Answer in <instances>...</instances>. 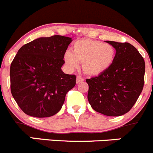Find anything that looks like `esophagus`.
Listing matches in <instances>:
<instances>
[{
	"label": "esophagus",
	"instance_id": "34e87169",
	"mask_svg": "<svg viewBox=\"0 0 153 153\" xmlns=\"http://www.w3.org/2000/svg\"><path fill=\"white\" fill-rule=\"evenodd\" d=\"M83 81H84V78H82V77L79 76V75H78V76L76 77V83L77 84L81 83V82H82Z\"/></svg>",
	"mask_w": 153,
	"mask_h": 153
}]
</instances>
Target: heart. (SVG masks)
<instances>
[{
    "mask_svg": "<svg viewBox=\"0 0 153 153\" xmlns=\"http://www.w3.org/2000/svg\"><path fill=\"white\" fill-rule=\"evenodd\" d=\"M115 51L108 43L92 39H80L72 46V53L65 51L63 60L66 68L73 71L82 63V69L89 76H98L112 66Z\"/></svg>",
    "mask_w": 153,
    "mask_h": 153,
    "instance_id": "1",
    "label": "heart"
}]
</instances>
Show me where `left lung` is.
<instances>
[{"mask_svg": "<svg viewBox=\"0 0 153 153\" xmlns=\"http://www.w3.org/2000/svg\"><path fill=\"white\" fill-rule=\"evenodd\" d=\"M116 51L112 66L98 77L87 79L88 99L93 109L107 116L131 110L143 91L145 62L129 43L106 41Z\"/></svg>", "mask_w": 153, "mask_h": 153, "instance_id": "8db88e82", "label": "left lung"}]
</instances>
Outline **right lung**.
Wrapping results in <instances>:
<instances>
[{
    "instance_id": "1",
    "label": "right lung",
    "mask_w": 153,
    "mask_h": 153,
    "mask_svg": "<svg viewBox=\"0 0 153 153\" xmlns=\"http://www.w3.org/2000/svg\"><path fill=\"white\" fill-rule=\"evenodd\" d=\"M72 38L41 37L19 50L10 65L11 93L26 115L47 118L62 108L65 95L76 84L75 75L61 67Z\"/></svg>"
}]
</instances>
